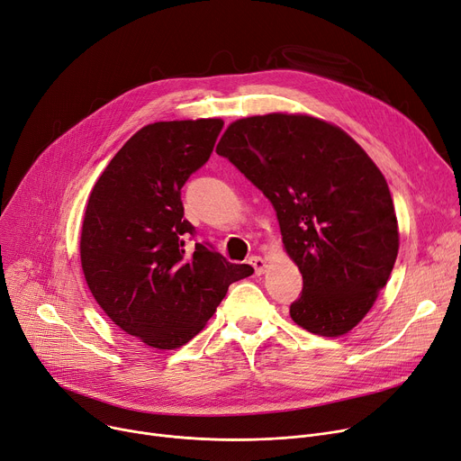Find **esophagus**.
Segmentation results:
<instances>
[{"instance_id": "obj_1", "label": "esophagus", "mask_w": 461, "mask_h": 461, "mask_svg": "<svg viewBox=\"0 0 461 461\" xmlns=\"http://www.w3.org/2000/svg\"><path fill=\"white\" fill-rule=\"evenodd\" d=\"M249 264L255 267V276H262L266 272V260L262 257H251Z\"/></svg>"}]
</instances>
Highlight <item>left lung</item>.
Instances as JSON below:
<instances>
[{"mask_svg": "<svg viewBox=\"0 0 461 461\" xmlns=\"http://www.w3.org/2000/svg\"><path fill=\"white\" fill-rule=\"evenodd\" d=\"M274 204L288 257L303 276L292 320L321 337L354 330L398 255L389 185L335 124L269 113L232 122L215 149Z\"/></svg>", "mask_w": 461, "mask_h": 461, "instance_id": "1", "label": "left lung"}]
</instances>
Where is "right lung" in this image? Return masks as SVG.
Returning <instances> with one entry per match:
<instances>
[{"instance_id":"obj_1","label":"right lung","mask_w":461,"mask_h":461,"mask_svg":"<svg viewBox=\"0 0 461 461\" xmlns=\"http://www.w3.org/2000/svg\"><path fill=\"white\" fill-rule=\"evenodd\" d=\"M221 119L143 126L96 180L81 227V267L102 311L150 348L175 349L212 318L249 264H232L210 243L185 251L195 227L180 189L201 169Z\"/></svg>"}]
</instances>
